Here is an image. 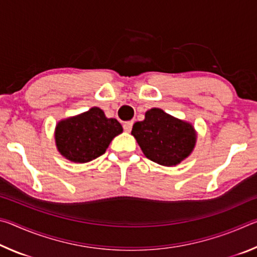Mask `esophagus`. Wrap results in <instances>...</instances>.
Here are the masks:
<instances>
[{
    "instance_id": "34e87169",
    "label": "esophagus",
    "mask_w": 257,
    "mask_h": 257,
    "mask_svg": "<svg viewBox=\"0 0 257 257\" xmlns=\"http://www.w3.org/2000/svg\"><path fill=\"white\" fill-rule=\"evenodd\" d=\"M133 124H134L133 121H127V122L123 123V129L125 130V132H130L133 128Z\"/></svg>"
}]
</instances>
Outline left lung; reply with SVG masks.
Returning <instances> with one entry per match:
<instances>
[{
	"label": "left lung",
	"instance_id": "1",
	"mask_svg": "<svg viewBox=\"0 0 257 257\" xmlns=\"http://www.w3.org/2000/svg\"><path fill=\"white\" fill-rule=\"evenodd\" d=\"M132 135L147 159L165 167L180 163L196 143L193 125L156 107L145 113V120L133 125Z\"/></svg>",
	"mask_w": 257,
	"mask_h": 257
}]
</instances>
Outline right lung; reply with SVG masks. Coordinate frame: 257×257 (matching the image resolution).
<instances>
[{
	"label": "right lung",
	"mask_w": 257,
	"mask_h": 257,
	"mask_svg": "<svg viewBox=\"0 0 257 257\" xmlns=\"http://www.w3.org/2000/svg\"><path fill=\"white\" fill-rule=\"evenodd\" d=\"M122 127L116 119H107L98 107L60 121L55 128V142L64 158L85 163L105 153Z\"/></svg>",
	"instance_id": "right-lung-1"
}]
</instances>
